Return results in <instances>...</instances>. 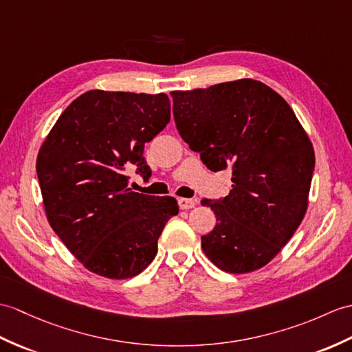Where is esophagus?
<instances>
[{
    "mask_svg": "<svg viewBox=\"0 0 352 352\" xmlns=\"http://www.w3.org/2000/svg\"><path fill=\"white\" fill-rule=\"evenodd\" d=\"M196 206L195 199H189V198H178V207L182 210H190Z\"/></svg>",
    "mask_w": 352,
    "mask_h": 352,
    "instance_id": "1",
    "label": "esophagus"
}]
</instances>
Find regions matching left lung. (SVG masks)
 Instances as JSON below:
<instances>
[{"mask_svg":"<svg viewBox=\"0 0 352 352\" xmlns=\"http://www.w3.org/2000/svg\"><path fill=\"white\" fill-rule=\"evenodd\" d=\"M179 136L208 169H232V189L204 199L217 223L201 248L217 268L243 274L263 268L303 220L315 151L291 106L268 85L244 78L170 91Z\"/></svg>","mask_w":352,"mask_h":352,"instance_id":"obj_1","label":"left lung"}]
</instances>
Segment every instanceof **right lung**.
<instances>
[{"mask_svg":"<svg viewBox=\"0 0 352 352\" xmlns=\"http://www.w3.org/2000/svg\"><path fill=\"white\" fill-rule=\"evenodd\" d=\"M170 120L165 93L91 89L56 120L37 154V177L49 225L87 270L129 279L151 264L173 196L127 187L124 169L151 175L144 145Z\"/></svg>","mask_w":352,"mask_h":352,"instance_id":"right-lung-1","label":"right lung"}]
</instances>
